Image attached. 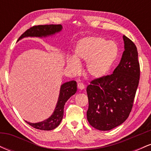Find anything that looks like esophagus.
Segmentation results:
<instances>
[{"label":"esophagus","instance_id":"esophagus-1","mask_svg":"<svg viewBox=\"0 0 151 151\" xmlns=\"http://www.w3.org/2000/svg\"><path fill=\"white\" fill-rule=\"evenodd\" d=\"M77 86H78V89H81V90L84 89V88H85V86L84 85V84H83V83H78Z\"/></svg>","mask_w":151,"mask_h":151}]
</instances>
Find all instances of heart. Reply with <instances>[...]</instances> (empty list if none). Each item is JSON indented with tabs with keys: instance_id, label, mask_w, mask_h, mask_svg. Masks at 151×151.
Instances as JSON below:
<instances>
[{
	"instance_id": "b5f03b06",
	"label": "heart",
	"mask_w": 151,
	"mask_h": 151,
	"mask_svg": "<svg viewBox=\"0 0 151 151\" xmlns=\"http://www.w3.org/2000/svg\"><path fill=\"white\" fill-rule=\"evenodd\" d=\"M74 56H69L67 64L74 72L80 70L79 61L86 62L88 75L93 78L104 77L116 62L119 49L114 41L93 36L81 38L74 47Z\"/></svg>"
}]
</instances>
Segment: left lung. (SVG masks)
Instances as JSON below:
<instances>
[{
    "instance_id": "8db88e82",
    "label": "left lung",
    "mask_w": 151,
    "mask_h": 151,
    "mask_svg": "<svg viewBox=\"0 0 151 151\" xmlns=\"http://www.w3.org/2000/svg\"><path fill=\"white\" fill-rule=\"evenodd\" d=\"M124 51L120 63L110 75L91 81L86 88L89 124L99 131L120 126L129 117L140 79L136 46L123 36Z\"/></svg>"
}]
</instances>
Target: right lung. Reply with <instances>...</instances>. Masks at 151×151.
I'll use <instances>...</instances> for the list:
<instances>
[{
    "label": "right lung",
    "instance_id": "obj_1",
    "mask_svg": "<svg viewBox=\"0 0 151 151\" xmlns=\"http://www.w3.org/2000/svg\"><path fill=\"white\" fill-rule=\"evenodd\" d=\"M62 30V25H45L33 26L19 37L18 41L24 37H47L52 36L58 33ZM77 82L75 81H70L62 84L60 86V94L56 107L54 112L48 119L38 123H30L25 121L27 124L32 126L35 129L42 130V131H50L55 129L60 125L63 118L64 108L65 103L71 96L77 92Z\"/></svg>",
    "mask_w": 151,
    "mask_h": 151
}]
</instances>
